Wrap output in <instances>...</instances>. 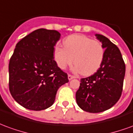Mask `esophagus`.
<instances>
[{"mask_svg":"<svg viewBox=\"0 0 133 133\" xmlns=\"http://www.w3.org/2000/svg\"><path fill=\"white\" fill-rule=\"evenodd\" d=\"M68 80H69V81H71L72 79L75 78V77H74V76H72V75H68Z\"/></svg>","mask_w":133,"mask_h":133,"instance_id":"obj_1","label":"esophagus"}]
</instances>
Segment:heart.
<instances>
[{"label": "heart", "instance_id": "heart-1", "mask_svg": "<svg viewBox=\"0 0 133 133\" xmlns=\"http://www.w3.org/2000/svg\"><path fill=\"white\" fill-rule=\"evenodd\" d=\"M64 48H54V59L58 66L65 69L74 61L75 72L85 75L95 72L104 58L105 50L102 43L83 35H72L65 39Z\"/></svg>", "mask_w": 133, "mask_h": 133}]
</instances>
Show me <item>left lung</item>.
<instances>
[{"instance_id":"left-lung-1","label":"left lung","mask_w":133,"mask_h":133,"mask_svg":"<svg viewBox=\"0 0 133 133\" xmlns=\"http://www.w3.org/2000/svg\"><path fill=\"white\" fill-rule=\"evenodd\" d=\"M95 35L105 49L104 58L97 72L81 79L75 95L78 105L92 113L105 111L117 103L122 94L125 74V65L119 48L105 36Z\"/></svg>"}]
</instances>
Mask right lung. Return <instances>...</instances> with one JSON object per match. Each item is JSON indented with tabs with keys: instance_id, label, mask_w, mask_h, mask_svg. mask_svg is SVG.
I'll list each match as a JSON object with an SVG mask.
<instances>
[{
	"instance_id": "right-lung-1",
	"label": "right lung",
	"mask_w": 133,
	"mask_h": 133,
	"mask_svg": "<svg viewBox=\"0 0 133 133\" xmlns=\"http://www.w3.org/2000/svg\"><path fill=\"white\" fill-rule=\"evenodd\" d=\"M61 38L57 30L40 28L16 44L8 66L9 90L25 108L42 110L54 103L58 88L68 75L54 61V46Z\"/></svg>"
}]
</instances>
